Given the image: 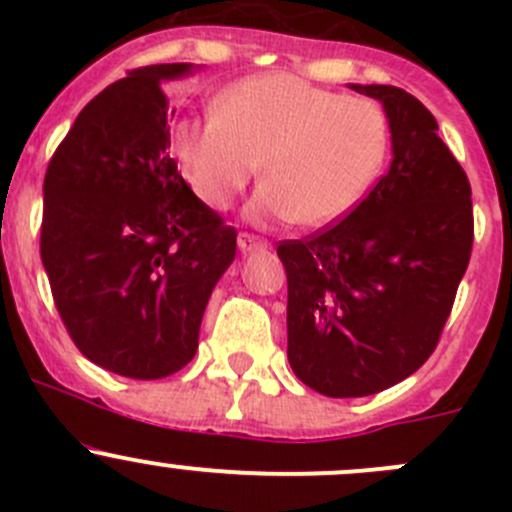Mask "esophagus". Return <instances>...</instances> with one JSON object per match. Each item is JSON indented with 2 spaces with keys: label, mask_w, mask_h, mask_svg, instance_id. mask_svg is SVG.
I'll list each match as a JSON object with an SVG mask.
<instances>
[{
  "label": "esophagus",
  "mask_w": 512,
  "mask_h": 512,
  "mask_svg": "<svg viewBox=\"0 0 512 512\" xmlns=\"http://www.w3.org/2000/svg\"><path fill=\"white\" fill-rule=\"evenodd\" d=\"M237 247H240L242 252H255V250H267L270 247V242L262 240V237L252 235V232H240V237H237Z\"/></svg>",
  "instance_id": "34e87169"
}]
</instances>
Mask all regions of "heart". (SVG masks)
Instances as JSON below:
<instances>
[{
  "instance_id": "heart-1",
  "label": "heart",
  "mask_w": 512,
  "mask_h": 512,
  "mask_svg": "<svg viewBox=\"0 0 512 512\" xmlns=\"http://www.w3.org/2000/svg\"><path fill=\"white\" fill-rule=\"evenodd\" d=\"M170 151L193 193L223 210L265 170L250 205L255 220L324 227L364 198L389 151L379 103L339 96L292 74L235 81L205 116L180 118Z\"/></svg>"
}]
</instances>
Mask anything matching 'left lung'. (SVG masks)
I'll return each mask as SVG.
<instances>
[{"mask_svg": "<svg viewBox=\"0 0 512 512\" xmlns=\"http://www.w3.org/2000/svg\"><path fill=\"white\" fill-rule=\"evenodd\" d=\"M352 89L384 106L389 170L337 225L277 245L289 366L332 399L376 394L426 364L473 250L471 183L433 113L396 86Z\"/></svg>", "mask_w": 512, "mask_h": 512, "instance_id": "left-lung-1", "label": "left lung"}]
</instances>
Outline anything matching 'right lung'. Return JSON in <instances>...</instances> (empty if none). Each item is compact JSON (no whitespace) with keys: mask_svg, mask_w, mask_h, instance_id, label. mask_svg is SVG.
I'll list each match as a JSON object with an SVG mask.
<instances>
[{"mask_svg":"<svg viewBox=\"0 0 512 512\" xmlns=\"http://www.w3.org/2000/svg\"><path fill=\"white\" fill-rule=\"evenodd\" d=\"M195 64L128 71L76 116L44 175L41 262L79 352L128 379H163L198 352L203 312L237 230L170 158L173 91Z\"/></svg>","mask_w":512,"mask_h":512,"instance_id":"add662e5","label":"right lung"}]
</instances>
